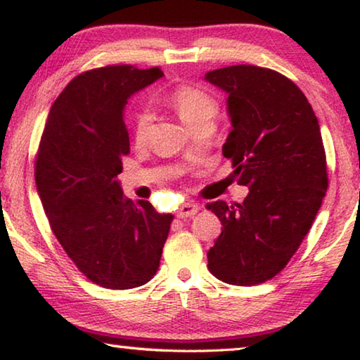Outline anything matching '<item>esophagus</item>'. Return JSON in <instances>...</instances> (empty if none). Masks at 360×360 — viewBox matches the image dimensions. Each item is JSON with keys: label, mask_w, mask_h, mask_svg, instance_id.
I'll return each mask as SVG.
<instances>
[{"label": "esophagus", "mask_w": 360, "mask_h": 360, "mask_svg": "<svg viewBox=\"0 0 360 360\" xmlns=\"http://www.w3.org/2000/svg\"><path fill=\"white\" fill-rule=\"evenodd\" d=\"M199 209H201V207H199L198 204L184 202V204L179 205V209H176V217H179V219H190V217L196 214Z\"/></svg>", "instance_id": "1"}]
</instances>
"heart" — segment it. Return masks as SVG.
Returning a JSON list of instances; mask_svg holds the SVG:
<instances>
[{"mask_svg":"<svg viewBox=\"0 0 360 360\" xmlns=\"http://www.w3.org/2000/svg\"><path fill=\"white\" fill-rule=\"evenodd\" d=\"M167 103L188 127L194 129L204 122H214L219 115V100L202 87L180 84L167 96ZM151 115L141 111L134 121V140L137 145L145 143L151 131Z\"/></svg>","mask_w":360,"mask_h":360,"instance_id":"b5f03b06","label":"heart"}]
</instances>
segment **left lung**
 Returning a JSON list of instances; mask_svg holds the SVG:
<instances>
[{
  "mask_svg": "<svg viewBox=\"0 0 360 360\" xmlns=\"http://www.w3.org/2000/svg\"><path fill=\"white\" fill-rule=\"evenodd\" d=\"M228 94L231 132L223 156L243 202H209L221 234L207 252V268L231 285L273 279L308 234L328 186L319 122L300 87L274 70L233 65L205 75Z\"/></svg>",
  "mask_w": 360,
  "mask_h": 360,
  "instance_id": "left-lung-1",
  "label": "left lung"
}]
</instances>
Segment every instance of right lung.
Here are the masks:
<instances>
[{
	"mask_svg": "<svg viewBox=\"0 0 360 360\" xmlns=\"http://www.w3.org/2000/svg\"><path fill=\"white\" fill-rule=\"evenodd\" d=\"M158 67L108 65L68 82L47 116L34 180L52 233L76 268L105 288L153 279L170 214L127 199L117 181L129 155L127 98L162 78Z\"/></svg>",
	"mask_w": 360,
	"mask_h": 360,
	"instance_id": "right-lung-1",
	"label": "right lung"
}]
</instances>
